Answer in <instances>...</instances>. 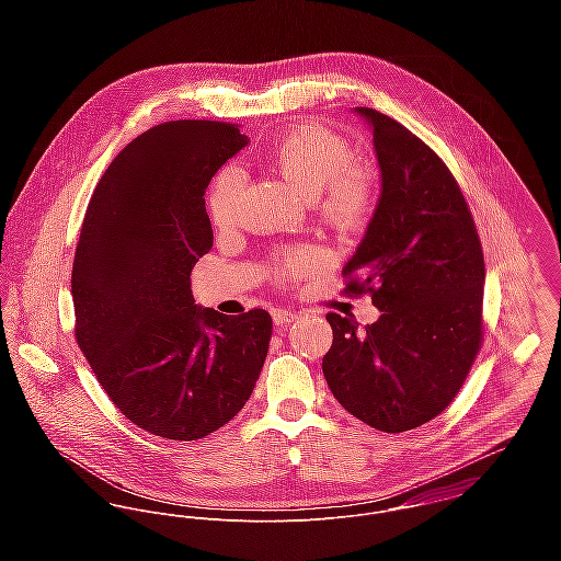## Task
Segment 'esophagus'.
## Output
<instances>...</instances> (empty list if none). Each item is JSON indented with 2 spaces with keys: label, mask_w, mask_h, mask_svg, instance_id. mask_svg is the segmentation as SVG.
I'll use <instances>...</instances> for the list:
<instances>
[{
  "label": "esophagus",
  "mask_w": 561,
  "mask_h": 561,
  "mask_svg": "<svg viewBox=\"0 0 561 561\" xmlns=\"http://www.w3.org/2000/svg\"><path fill=\"white\" fill-rule=\"evenodd\" d=\"M272 320L276 325H285V323H291L294 320H298V313L296 311H289V309H274L272 311Z\"/></svg>",
  "instance_id": "34e87169"
}]
</instances>
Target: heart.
I'll use <instances>...</instances> for the list:
<instances>
[{
	"label": "heart",
	"instance_id": "b5f03b06",
	"mask_svg": "<svg viewBox=\"0 0 561 561\" xmlns=\"http://www.w3.org/2000/svg\"><path fill=\"white\" fill-rule=\"evenodd\" d=\"M263 163L305 198L313 201L323 218L334 225L358 222L376 196L374 176L356 161L354 147L325 127L302 125L287 131L274 142ZM241 187L240 170L225 168L216 174L207 198L216 227L227 229L236 222ZM323 263L325 256L318 248H294L274 263V274L280 280H302Z\"/></svg>",
	"mask_w": 561,
	"mask_h": 561
}]
</instances>
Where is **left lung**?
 Returning a JSON list of instances; mask_svg holds the SVG:
<instances>
[{
    "instance_id": "left-lung-1",
    "label": "left lung",
    "mask_w": 561,
    "mask_h": 561,
    "mask_svg": "<svg viewBox=\"0 0 561 561\" xmlns=\"http://www.w3.org/2000/svg\"><path fill=\"white\" fill-rule=\"evenodd\" d=\"M374 134L382 192L345 294H369L380 318L363 330L328 313L321 360L336 401L367 425L400 434L438 416L481 347L483 252L451 170L391 116L356 107Z\"/></svg>"
}]
</instances>
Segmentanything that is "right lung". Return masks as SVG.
<instances>
[{"label":"right lung","mask_w":561,"mask_h":561,"mask_svg":"<svg viewBox=\"0 0 561 561\" xmlns=\"http://www.w3.org/2000/svg\"><path fill=\"white\" fill-rule=\"evenodd\" d=\"M245 145L233 123L156 125L107 165L81 222L76 339L114 405L168 440L229 423L267 356V311L222 316L194 305L190 289L214 245L205 190Z\"/></svg>","instance_id":"1"}]
</instances>
